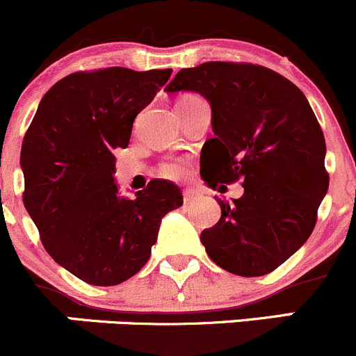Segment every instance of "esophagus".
<instances>
[{
	"instance_id": "1",
	"label": "esophagus",
	"mask_w": 356,
	"mask_h": 356,
	"mask_svg": "<svg viewBox=\"0 0 356 356\" xmlns=\"http://www.w3.org/2000/svg\"><path fill=\"white\" fill-rule=\"evenodd\" d=\"M200 193L197 192V190H185V192H183V200H185V204H192V202H195V200H199L200 199Z\"/></svg>"
}]
</instances>
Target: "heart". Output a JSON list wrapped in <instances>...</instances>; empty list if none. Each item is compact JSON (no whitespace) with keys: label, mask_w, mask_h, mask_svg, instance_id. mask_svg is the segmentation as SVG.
<instances>
[{"label":"heart","mask_w":356,"mask_h":356,"mask_svg":"<svg viewBox=\"0 0 356 356\" xmlns=\"http://www.w3.org/2000/svg\"><path fill=\"white\" fill-rule=\"evenodd\" d=\"M188 98H197V97H193V95H185V97H181L179 100H188ZM161 171H163L164 177L177 178V177H179V175H181L183 168H181V164H178V163H166Z\"/></svg>","instance_id":"heart-1"}]
</instances>
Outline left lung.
Here are the masks:
<instances>
[{
    "label": "left lung",
    "mask_w": 356,
    "mask_h": 356,
    "mask_svg": "<svg viewBox=\"0 0 356 356\" xmlns=\"http://www.w3.org/2000/svg\"><path fill=\"white\" fill-rule=\"evenodd\" d=\"M166 91L209 102L204 181L244 186L232 204L218 200L220 221L200 234L207 256L241 277L273 272L308 241L329 188L325 138L308 100L275 70L235 62L181 69Z\"/></svg>",
    "instance_id": "8db88e82"
}]
</instances>
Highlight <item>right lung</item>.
<instances>
[{
	"label": "right lung",
	"mask_w": 356,
	"mask_h": 356,
	"mask_svg": "<svg viewBox=\"0 0 356 356\" xmlns=\"http://www.w3.org/2000/svg\"><path fill=\"white\" fill-rule=\"evenodd\" d=\"M171 69L108 67L60 79L24 136V206L44 249L91 286H118L150 258L161 220L183 204L175 183L152 179L129 199L115 183V149L170 79Z\"/></svg>",
	"instance_id": "1"
}]
</instances>
